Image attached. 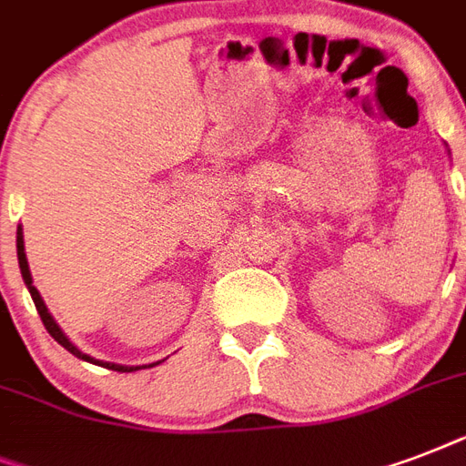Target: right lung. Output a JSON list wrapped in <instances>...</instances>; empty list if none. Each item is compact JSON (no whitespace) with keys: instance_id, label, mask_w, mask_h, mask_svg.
I'll return each mask as SVG.
<instances>
[{"instance_id":"right-lung-1","label":"right lung","mask_w":466,"mask_h":466,"mask_svg":"<svg viewBox=\"0 0 466 466\" xmlns=\"http://www.w3.org/2000/svg\"><path fill=\"white\" fill-rule=\"evenodd\" d=\"M16 256H18V268H21V276H24V283L25 288H28V292H31L33 298V305H35V309H38L40 319H43V324H46L47 333L53 336L57 343H60L62 348H67L69 353L75 355V358H82V360L91 362V365H98V368H108V370H116V372H135V370L140 368H155V365H159V362H152V365H116V362H106V360H96V358H91V355L82 353L79 348L72 343V340L65 336V331H62L60 326H57V321L53 319V314L47 311L46 302H43V298H40V292L35 290V285H33V278H31V268H28V261H25V248H24V229L18 227L16 232Z\"/></svg>"}]
</instances>
